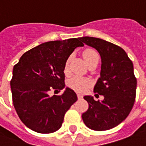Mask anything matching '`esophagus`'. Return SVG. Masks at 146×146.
<instances>
[{"instance_id":"esophagus-1","label":"esophagus","mask_w":146,"mask_h":146,"mask_svg":"<svg viewBox=\"0 0 146 146\" xmlns=\"http://www.w3.org/2000/svg\"><path fill=\"white\" fill-rule=\"evenodd\" d=\"M77 98H79V99H80V98H83V95H81V94H77Z\"/></svg>"}]
</instances>
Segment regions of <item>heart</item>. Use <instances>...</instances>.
<instances>
[{
  "label": "heart",
  "mask_w": 146,
  "mask_h": 146,
  "mask_svg": "<svg viewBox=\"0 0 146 146\" xmlns=\"http://www.w3.org/2000/svg\"><path fill=\"white\" fill-rule=\"evenodd\" d=\"M83 56L87 62V63L90 64L93 61L97 60L99 58L98 54L93 49H86L83 53ZM71 57L68 58V59L65 63L64 66V72L65 73H69V67H70V62ZM68 85L70 88L76 91L77 92H85L87 89L90 86L92 85V80L88 78L83 77V76H75L72 77L68 83Z\"/></svg>",
  "instance_id": "obj_1"
}]
</instances>
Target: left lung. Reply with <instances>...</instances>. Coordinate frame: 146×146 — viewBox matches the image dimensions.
Returning <instances> with one entry per match:
<instances>
[{"label": "left lung", "mask_w": 146, "mask_h": 146, "mask_svg": "<svg viewBox=\"0 0 146 146\" xmlns=\"http://www.w3.org/2000/svg\"><path fill=\"white\" fill-rule=\"evenodd\" d=\"M80 40L100 54V77L94 92L104 96L101 102L95 101L91 95L84 97L89 107L82 114L83 121L92 130H110L123 122L134 106L137 80L133 63L125 51L114 44L92 36Z\"/></svg>", "instance_id": "8db88e82"}]
</instances>
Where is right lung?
<instances>
[{
	"label": "right lung",
	"mask_w": 146,
	"mask_h": 146,
	"mask_svg": "<svg viewBox=\"0 0 146 146\" xmlns=\"http://www.w3.org/2000/svg\"><path fill=\"white\" fill-rule=\"evenodd\" d=\"M82 46L80 37L45 42L24 53L15 65L10 82L12 101L27 127L49 134L62 127L77 96L69 88L62 95L50 97L49 92L65 88V63L74 49Z\"/></svg>",
	"instance_id": "right-lung-1"
}]
</instances>
